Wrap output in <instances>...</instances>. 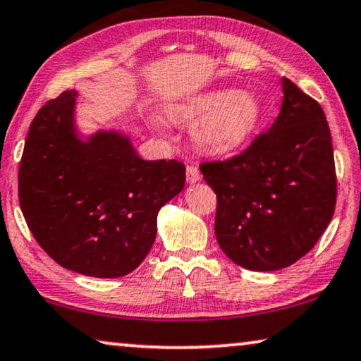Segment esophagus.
<instances>
[{
	"mask_svg": "<svg viewBox=\"0 0 361 361\" xmlns=\"http://www.w3.org/2000/svg\"><path fill=\"white\" fill-rule=\"evenodd\" d=\"M186 180L190 185H195V183L201 181V173H200V169H197L196 165H188L186 169Z\"/></svg>",
	"mask_w": 361,
	"mask_h": 361,
	"instance_id": "34e87169",
	"label": "esophagus"
}]
</instances>
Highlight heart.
<instances>
[{
    "label": "heart",
    "instance_id": "1",
    "mask_svg": "<svg viewBox=\"0 0 361 361\" xmlns=\"http://www.w3.org/2000/svg\"><path fill=\"white\" fill-rule=\"evenodd\" d=\"M169 114L176 123H192L190 135L197 150L224 155L255 134L263 119V104L253 91L212 88L170 104ZM150 123L157 130H166L159 114H152Z\"/></svg>",
    "mask_w": 361,
    "mask_h": 361
}]
</instances>
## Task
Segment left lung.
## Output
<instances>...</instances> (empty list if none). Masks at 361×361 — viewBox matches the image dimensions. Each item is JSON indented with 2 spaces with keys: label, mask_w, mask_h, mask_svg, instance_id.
Here are the masks:
<instances>
[{
  "label": "left lung",
  "mask_w": 361,
  "mask_h": 361,
  "mask_svg": "<svg viewBox=\"0 0 361 361\" xmlns=\"http://www.w3.org/2000/svg\"><path fill=\"white\" fill-rule=\"evenodd\" d=\"M270 130L226 161L202 164L217 195L214 232L235 265L276 271L306 255L331 222L337 180L331 129L317 101L281 80Z\"/></svg>",
  "instance_id": "1"
}]
</instances>
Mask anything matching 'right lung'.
<instances>
[{
  "mask_svg": "<svg viewBox=\"0 0 361 361\" xmlns=\"http://www.w3.org/2000/svg\"><path fill=\"white\" fill-rule=\"evenodd\" d=\"M77 90L45 103L19 165V204L40 247L80 275L119 278L144 262L157 216L185 188V165L144 160L129 132L83 134Z\"/></svg>",
  "mask_w": 361,
  "mask_h": 361,
  "instance_id": "obj_1",
  "label": "right lung"
}]
</instances>
